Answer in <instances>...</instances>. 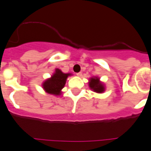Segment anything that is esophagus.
Listing matches in <instances>:
<instances>
[{"mask_svg": "<svg viewBox=\"0 0 151 151\" xmlns=\"http://www.w3.org/2000/svg\"><path fill=\"white\" fill-rule=\"evenodd\" d=\"M76 75H77V76H78V77H81L82 73L80 72V73H76Z\"/></svg>", "mask_w": 151, "mask_h": 151, "instance_id": "obj_1", "label": "esophagus"}]
</instances>
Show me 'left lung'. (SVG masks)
I'll return each instance as SVG.
<instances>
[{
  "label": "left lung",
  "mask_w": 151,
  "mask_h": 151,
  "mask_svg": "<svg viewBox=\"0 0 151 151\" xmlns=\"http://www.w3.org/2000/svg\"><path fill=\"white\" fill-rule=\"evenodd\" d=\"M89 86L93 92L96 93H103L105 92V84L100 81V78L98 76H93L89 80Z\"/></svg>",
  "instance_id": "1"
}]
</instances>
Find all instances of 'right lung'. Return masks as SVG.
Returning <instances> with one entry per match:
<instances>
[{"label":"right lung","instance_id":"add662e5","mask_svg":"<svg viewBox=\"0 0 151 151\" xmlns=\"http://www.w3.org/2000/svg\"><path fill=\"white\" fill-rule=\"evenodd\" d=\"M70 76H72L71 73H65L61 70L56 68L51 77L43 81L42 86L47 93L59 96L62 92V89L66 83L67 78Z\"/></svg>","mask_w":151,"mask_h":151}]
</instances>
